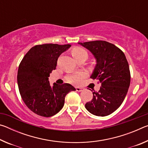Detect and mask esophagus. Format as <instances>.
<instances>
[{
    "instance_id": "obj_1",
    "label": "esophagus",
    "mask_w": 148,
    "mask_h": 148,
    "mask_svg": "<svg viewBox=\"0 0 148 148\" xmlns=\"http://www.w3.org/2000/svg\"><path fill=\"white\" fill-rule=\"evenodd\" d=\"M76 91H78V92L83 91L84 90V89L83 88V87H76Z\"/></svg>"
}]
</instances>
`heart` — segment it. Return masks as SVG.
Instances as JSON below:
<instances>
[{"mask_svg": "<svg viewBox=\"0 0 148 148\" xmlns=\"http://www.w3.org/2000/svg\"><path fill=\"white\" fill-rule=\"evenodd\" d=\"M72 55L75 59L82 56H86L87 57V53L86 50L80 48V47H76V48L72 50ZM85 76H86V74L84 73L79 72V73L70 75V76H67L66 79L69 83L72 84L78 85L81 83V82L82 81L83 78H84Z\"/></svg>", "mask_w": 148, "mask_h": 148, "instance_id": "b5f03b06", "label": "heart"}]
</instances>
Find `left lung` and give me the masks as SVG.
Segmentation results:
<instances>
[{"label": "left lung", "mask_w": 148, "mask_h": 148, "mask_svg": "<svg viewBox=\"0 0 148 148\" xmlns=\"http://www.w3.org/2000/svg\"><path fill=\"white\" fill-rule=\"evenodd\" d=\"M96 59L91 78L101 84L98 92H92V99L85 105L90 113L106 116L121 106L131 82L129 66L125 54L113 44L102 40L78 42Z\"/></svg>", "instance_id": "left-lung-1"}]
</instances>
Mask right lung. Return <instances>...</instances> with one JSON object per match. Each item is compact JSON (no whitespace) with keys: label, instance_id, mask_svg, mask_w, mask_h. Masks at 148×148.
Returning <instances> with one entry per match:
<instances>
[{"label":"right lung","instance_id":"right-lung-1","mask_svg":"<svg viewBox=\"0 0 148 148\" xmlns=\"http://www.w3.org/2000/svg\"><path fill=\"white\" fill-rule=\"evenodd\" d=\"M71 45L46 44L32 47L19 64L17 84L20 95L29 108L38 116L51 117L58 113L69 92L76 89L69 84H49L50 73L56 69L60 55Z\"/></svg>","mask_w":148,"mask_h":148}]
</instances>
